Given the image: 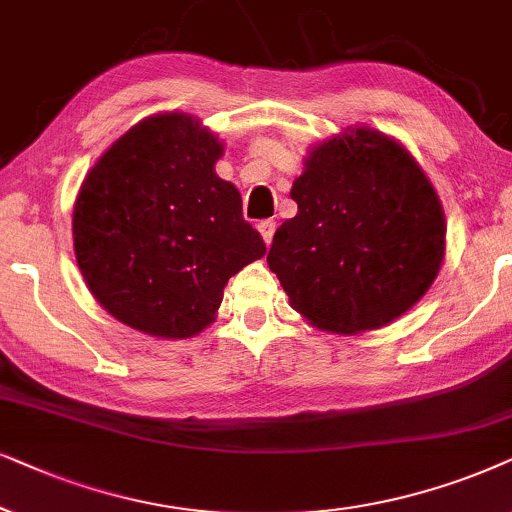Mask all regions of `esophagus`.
Wrapping results in <instances>:
<instances>
[{
  "instance_id": "34e87169",
  "label": "esophagus",
  "mask_w": 512,
  "mask_h": 512,
  "mask_svg": "<svg viewBox=\"0 0 512 512\" xmlns=\"http://www.w3.org/2000/svg\"><path fill=\"white\" fill-rule=\"evenodd\" d=\"M257 229H260L264 243L271 245V241H274V234H276V222L274 220H262L260 224H257Z\"/></svg>"
}]
</instances>
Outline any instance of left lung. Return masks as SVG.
Masks as SVG:
<instances>
[{"label":"left lung","instance_id":"8db88e82","mask_svg":"<svg viewBox=\"0 0 512 512\" xmlns=\"http://www.w3.org/2000/svg\"><path fill=\"white\" fill-rule=\"evenodd\" d=\"M297 215L267 262L292 309L323 330H374L424 297L445 255L431 182L398 142L370 128L316 147L292 185Z\"/></svg>","mask_w":512,"mask_h":512}]
</instances>
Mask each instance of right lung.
<instances>
[{"label":"right lung","instance_id":"1","mask_svg":"<svg viewBox=\"0 0 512 512\" xmlns=\"http://www.w3.org/2000/svg\"><path fill=\"white\" fill-rule=\"evenodd\" d=\"M222 145L187 114L140 121L102 154L74 206V252L93 297L121 323L185 339L213 323L222 290L267 252Z\"/></svg>","mask_w":512,"mask_h":512}]
</instances>
